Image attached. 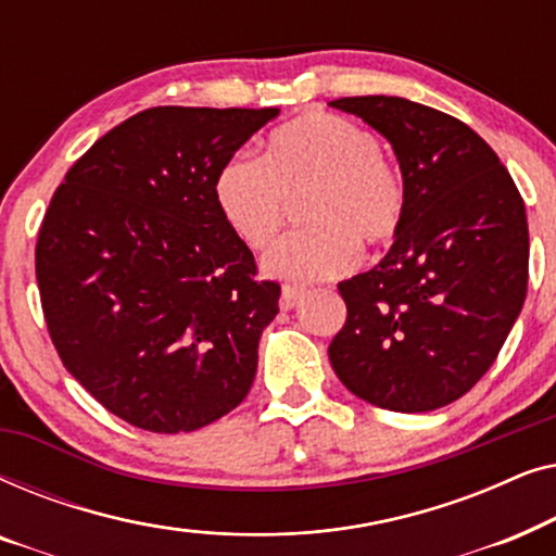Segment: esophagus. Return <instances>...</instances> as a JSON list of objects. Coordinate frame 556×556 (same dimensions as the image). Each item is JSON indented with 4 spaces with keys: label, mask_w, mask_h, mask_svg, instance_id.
I'll return each mask as SVG.
<instances>
[{
    "label": "esophagus",
    "mask_w": 556,
    "mask_h": 556,
    "mask_svg": "<svg viewBox=\"0 0 556 556\" xmlns=\"http://www.w3.org/2000/svg\"><path fill=\"white\" fill-rule=\"evenodd\" d=\"M301 295H303V291L301 288H295V286H283V293H280V308L283 311H291L295 303L301 301Z\"/></svg>",
    "instance_id": "esophagus-1"
}]
</instances>
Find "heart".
<instances>
[{
    "label": "heart",
    "instance_id": "obj_1",
    "mask_svg": "<svg viewBox=\"0 0 556 556\" xmlns=\"http://www.w3.org/2000/svg\"><path fill=\"white\" fill-rule=\"evenodd\" d=\"M215 204L248 248L278 238L291 204L308 227L265 255L268 276L321 283L359 263V242L384 245L405 219V181L377 136L337 113H306L268 139L263 162L235 154L215 177Z\"/></svg>",
    "mask_w": 556,
    "mask_h": 556
}]
</instances>
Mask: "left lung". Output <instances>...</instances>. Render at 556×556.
I'll return each mask as SVG.
<instances>
[{"mask_svg":"<svg viewBox=\"0 0 556 556\" xmlns=\"http://www.w3.org/2000/svg\"><path fill=\"white\" fill-rule=\"evenodd\" d=\"M329 105L392 143L407 197L390 253L339 283L346 324L331 367L369 405L430 413L489 371L521 314L527 210L496 151L463 121L397 96Z\"/></svg>","mask_w":556,"mask_h":556,"instance_id":"8db88e82","label":"left lung"}]
</instances>
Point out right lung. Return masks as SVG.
Here are the masks:
<instances>
[{"mask_svg": "<svg viewBox=\"0 0 556 556\" xmlns=\"http://www.w3.org/2000/svg\"><path fill=\"white\" fill-rule=\"evenodd\" d=\"M278 109L159 105L65 174L35 250L65 369L134 428L192 432L248 397L280 286L219 215L215 177Z\"/></svg>", "mask_w": 556, "mask_h": 556, "instance_id": "obj_1", "label": "right lung"}]
</instances>
